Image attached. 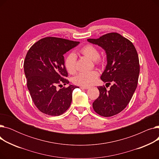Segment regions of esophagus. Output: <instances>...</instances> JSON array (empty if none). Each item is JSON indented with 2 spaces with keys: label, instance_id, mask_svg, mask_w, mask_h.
Instances as JSON below:
<instances>
[{
  "label": "esophagus",
  "instance_id": "34e87169",
  "mask_svg": "<svg viewBox=\"0 0 159 159\" xmlns=\"http://www.w3.org/2000/svg\"><path fill=\"white\" fill-rule=\"evenodd\" d=\"M80 88L81 89H88L89 88V86H81Z\"/></svg>",
  "mask_w": 159,
  "mask_h": 159
}]
</instances>
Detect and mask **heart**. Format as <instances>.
<instances>
[{
    "label": "heart",
    "instance_id": "obj_1",
    "mask_svg": "<svg viewBox=\"0 0 159 159\" xmlns=\"http://www.w3.org/2000/svg\"><path fill=\"white\" fill-rule=\"evenodd\" d=\"M80 52L84 56L93 61L99 58L100 54L97 48L92 44H87L80 49ZM77 59L74 53H70L65 58L64 65L66 70L70 74H73L77 70ZM98 77V73L95 71L81 72L74 78L75 84L82 86H90L94 84Z\"/></svg>",
    "mask_w": 159,
    "mask_h": 159
}]
</instances>
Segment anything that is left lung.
Segmentation results:
<instances>
[{"mask_svg": "<svg viewBox=\"0 0 159 159\" xmlns=\"http://www.w3.org/2000/svg\"><path fill=\"white\" fill-rule=\"evenodd\" d=\"M89 43L101 47L107 64L101 79L113 85L107 91L98 86L100 95L93 103L95 111L108 117L118 114L129 104L137 86L140 66L137 50L131 41L117 33H110Z\"/></svg>", "mask_w": 159, "mask_h": 159, "instance_id": "left-lung-1", "label": "left lung"}]
</instances>
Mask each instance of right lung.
Wrapping results in <instances>:
<instances>
[{"instance_id": "right-lung-1", "label": "right lung", "mask_w": 159, "mask_h": 159, "mask_svg": "<svg viewBox=\"0 0 159 159\" xmlns=\"http://www.w3.org/2000/svg\"><path fill=\"white\" fill-rule=\"evenodd\" d=\"M79 43L61 38L46 37L28 50L24 62L27 86L33 102L43 113L58 116L70 106L73 91L79 87L69 84L68 87L58 90L56 86L61 82L69 84L65 79L68 72L63 55Z\"/></svg>"}]
</instances>
